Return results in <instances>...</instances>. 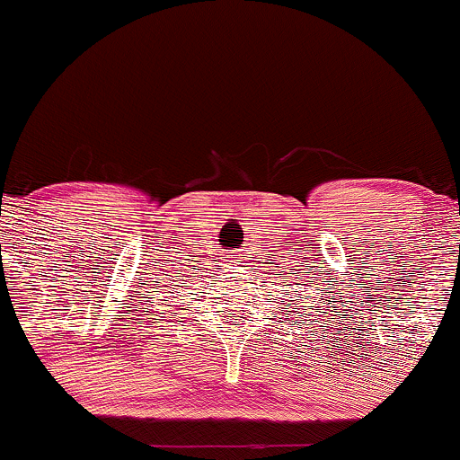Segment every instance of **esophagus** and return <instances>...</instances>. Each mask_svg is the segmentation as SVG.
I'll return each instance as SVG.
<instances>
[{
  "label": "esophagus",
  "mask_w": 460,
  "mask_h": 460,
  "mask_svg": "<svg viewBox=\"0 0 460 460\" xmlns=\"http://www.w3.org/2000/svg\"><path fill=\"white\" fill-rule=\"evenodd\" d=\"M230 261L236 263V261H239V257H236V254H230Z\"/></svg>",
  "instance_id": "1"
}]
</instances>
